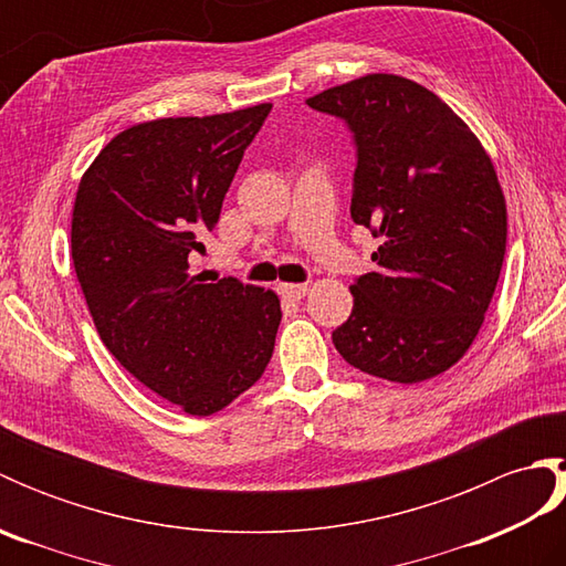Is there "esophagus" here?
<instances>
[{"label":"esophagus","mask_w":566,"mask_h":566,"mask_svg":"<svg viewBox=\"0 0 566 566\" xmlns=\"http://www.w3.org/2000/svg\"><path fill=\"white\" fill-rule=\"evenodd\" d=\"M276 292H280L282 298L286 302H298V298H304L308 292V284H294V282H282L276 286Z\"/></svg>","instance_id":"1"}]
</instances>
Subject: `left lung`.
Segmentation results:
<instances>
[{"label":"left lung","mask_w":566,"mask_h":566,"mask_svg":"<svg viewBox=\"0 0 566 566\" xmlns=\"http://www.w3.org/2000/svg\"><path fill=\"white\" fill-rule=\"evenodd\" d=\"M355 134L353 221L379 238L350 286L335 350L359 371L420 384L472 347L506 255V197L472 128L423 84L387 72L308 97Z\"/></svg>","instance_id":"left-lung-1"}]
</instances>
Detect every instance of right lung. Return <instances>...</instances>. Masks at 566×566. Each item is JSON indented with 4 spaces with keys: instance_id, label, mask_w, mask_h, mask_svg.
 Listing matches in <instances>:
<instances>
[{
    "instance_id": "obj_1",
    "label": "right lung",
    "mask_w": 566,
    "mask_h": 566,
    "mask_svg": "<svg viewBox=\"0 0 566 566\" xmlns=\"http://www.w3.org/2000/svg\"><path fill=\"white\" fill-rule=\"evenodd\" d=\"M270 109L130 126L77 187L70 250L99 338L128 375L189 416L223 411L274 350L280 296L189 270Z\"/></svg>"
}]
</instances>
